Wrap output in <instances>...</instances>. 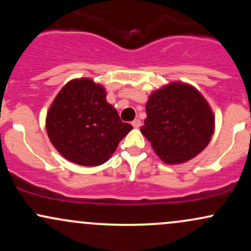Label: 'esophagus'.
<instances>
[{
    "instance_id": "34e87169",
    "label": "esophagus",
    "mask_w": 251,
    "mask_h": 251,
    "mask_svg": "<svg viewBox=\"0 0 251 251\" xmlns=\"http://www.w3.org/2000/svg\"><path fill=\"white\" fill-rule=\"evenodd\" d=\"M140 125H142V122H140L139 119H134L133 122H132V126H133L134 128H138V127H140Z\"/></svg>"
}]
</instances>
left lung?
<instances>
[{"label":"left lung","mask_w":251,"mask_h":251,"mask_svg":"<svg viewBox=\"0 0 251 251\" xmlns=\"http://www.w3.org/2000/svg\"><path fill=\"white\" fill-rule=\"evenodd\" d=\"M145 108L140 132L169 165L186 163L200 154L215 132L214 112L190 83L174 81L155 89Z\"/></svg>","instance_id":"8db88e82"}]
</instances>
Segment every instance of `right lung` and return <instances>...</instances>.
Returning a JSON list of instances; mask_svg holds the SVG:
<instances>
[{"mask_svg": "<svg viewBox=\"0 0 251 251\" xmlns=\"http://www.w3.org/2000/svg\"><path fill=\"white\" fill-rule=\"evenodd\" d=\"M106 89L89 77L68 81L53 100L46 131L65 159L82 166H99L114 153L132 126L120 120L106 100Z\"/></svg>", "mask_w": 251, "mask_h": 251, "instance_id": "obj_1", "label": "right lung"}]
</instances>
